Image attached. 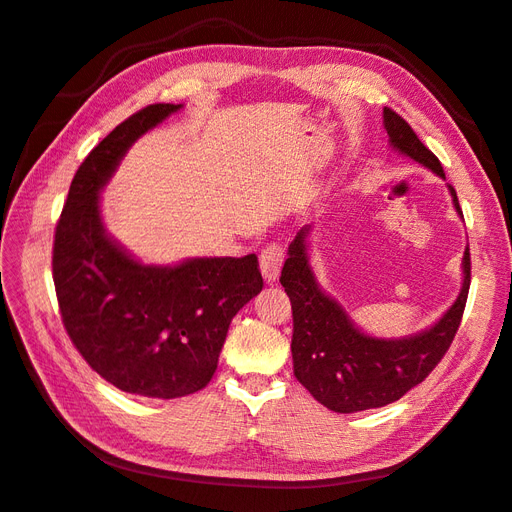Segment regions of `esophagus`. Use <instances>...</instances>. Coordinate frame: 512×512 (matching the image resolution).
Here are the masks:
<instances>
[{
  "label": "esophagus",
  "instance_id": "34e87169",
  "mask_svg": "<svg viewBox=\"0 0 512 512\" xmlns=\"http://www.w3.org/2000/svg\"><path fill=\"white\" fill-rule=\"evenodd\" d=\"M283 259H285V251L281 244H268L264 251L259 255V268L261 274H264V281L266 283H274L279 279V272L283 266Z\"/></svg>",
  "mask_w": 512,
  "mask_h": 512
}]
</instances>
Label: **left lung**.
Instances as JSON below:
<instances>
[{"instance_id":"obj_1","label":"left lung","mask_w":512,"mask_h":512,"mask_svg":"<svg viewBox=\"0 0 512 512\" xmlns=\"http://www.w3.org/2000/svg\"><path fill=\"white\" fill-rule=\"evenodd\" d=\"M389 144L445 179L437 155L426 149L411 125L393 110H383ZM458 216L456 192L448 186ZM309 225L296 233L281 270V285L292 300L294 376L313 398L335 413L378 409L400 400L435 370L461 324L469 281V246L463 255V287L452 307L426 331L385 339L363 333L346 309L326 294L309 261Z\"/></svg>"}]
</instances>
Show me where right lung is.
Masks as SVG:
<instances>
[{
  "label": "right lung",
  "instance_id": "1",
  "mask_svg": "<svg viewBox=\"0 0 512 512\" xmlns=\"http://www.w3.org/2000/svg\"><path fill=\"white\" fill-rule=\"evenodd\" d=\"M179 110L181 103L142 108L88 153L51 261L64 329L86 363L121 391L160 400L212 381L233 316L264 287L255 255L142 264L103 227L99 196L123 155Z\"/></svg>",
  "mask_w": 512,
  "mask_h": 512
}]
</instances>
